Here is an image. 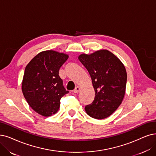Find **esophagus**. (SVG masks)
I'll use <instances>...</instances> for the list:
<instances>
[{
	"label": "esophagus",
	"instance_id": "obj_1",
	"mask_svg": "<svg viewBox=\"0 0 156 156\" xmlns=\"http://www.w3.org/2000/svg\"><path fill=\"white\" fill-rule=\"evenodd\" d=\"M80 88L79 86H77L76 88H75V90H74V93H78L80 91Z\"/></svg>",
	"mask_w": 156,
	"mask_h": 156
}]
</instances>
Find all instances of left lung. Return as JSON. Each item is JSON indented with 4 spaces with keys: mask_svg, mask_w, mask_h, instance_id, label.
Masks as SVG:
<instances>
[{
    "mask_svg": "<svg viewBox=\"0 0 156 156\" xmlns=\"http://www.w3.org/2000/svg\"><path fill=\"white\" fill-rule=\"evenodd\" d=\"M79 60L88 71L95 91L93 102L85 107L95 119L109 117L122 104L126 93L127 72L122 62L108 50L82 54Z\"/></svg>",
    "mask_w": 156,
    "mask_h": 156,
    "instance_id": "left-lung-1",
    "label": "left lung"
}]
</instances>
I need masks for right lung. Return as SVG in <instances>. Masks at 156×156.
<instances>
[{
    "label": "right lung",
    "mask_w": 156,
    "mask_h": 156,
    "mask_svg": "<svg viewBox=\"0 0 156 156\" xmlns=\"http://www.w3.org/2000/svg\"><path fill=\"white\" fill-rule=\"evenodd\" d=\"M69 55L55 51H45L34 56L25 69L22 90L29 106L43 116L57 113L60 99L68 93L59 76L61 66Z\"/></svg>",
    "instance_id": "1"
}]
</instances>
